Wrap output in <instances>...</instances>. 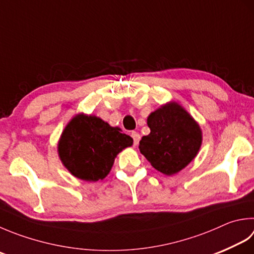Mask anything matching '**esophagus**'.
<instances>
[{
    "mask_svg": "<svg viewBox=\"0 0 254 254\" xmlns=\"http://www.w3.org/2000/svg\"><path fill=\"white\" fill-rule=\"evenodd\" d=\"M131 137H132V139H133V145L137 146L138 143H139V140H140V135L138 132H136V131H132L131 132Z\"/></svg>",
    "mask_w": 254,
    "mask_h": 254,
    "instance_id": "esophagus-1",
    "label": "esophagus"
}]
</instances>
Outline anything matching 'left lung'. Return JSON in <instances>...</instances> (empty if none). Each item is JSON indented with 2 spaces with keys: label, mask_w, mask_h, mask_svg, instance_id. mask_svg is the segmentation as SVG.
<instances>
[{
  "label": "left lung",
  "mask_w": 254,
  "mask_h": 254,
  "mask_svg": "<svg viewBox=\"0 0 254 254\" xmlns=\"http://www.w3.org/2000/svg\"><path fill=\"white\" fill-rule=\"evenodd\" d=\"M150 133L139 141V150L158 171L167 176L183 170L197 156L202 132L190 114L175 102L162 105L147 118Z\"/></svg>",
  "instance_id": "8db88e82"
}]
</instances>
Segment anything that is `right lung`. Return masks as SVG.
Instances as JSON below:
<instances>
[{
    "label": "right lung",
    "mask_w": 254,
    "mask_h": 254,
    "mask_svg": "<svg viewBox=\"0 0 254 254\" xmlns=\"http://www.w3.org/2000/svg\"><path fill=\"white\" fill-rule=\"evenodd\" d=\"M92 115L78 114L67 124L59 141V156L76 178L85 181L104 179L123 149L132 138Z\"/></svg>",
    "instance_id": "right-lung-1"
}]
</instances>
